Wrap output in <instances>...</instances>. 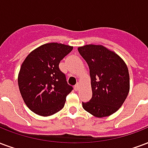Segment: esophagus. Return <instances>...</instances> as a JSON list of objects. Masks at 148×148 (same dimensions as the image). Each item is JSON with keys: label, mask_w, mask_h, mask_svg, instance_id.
I'll use <instances>...</instances> for the list:
<instances>
[{"label": "esophagus", "mask_w": 148, "mask_h": 148, "mask_svg": "<svg viewBox=\"0 0 148 148\" xmlns=\"http://www.w3.org/2000/svg\"><path fill=\"white\" fill-rule=\"evenodd\" d=\"M79 87H80L79 84L77 83V84H76V85H74V90H75V91H77V90H78V89H79Z\"/></svg>", "instance_id": "1"}]
</instances>
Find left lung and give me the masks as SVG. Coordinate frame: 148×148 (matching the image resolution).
<instances>
[{"label":"left lung","instance_id":"1","mask_svg":"<svg viewBox=\"0 0 148 148\" xmlns=\"http://www.w3.org/2000/svg\"><path fill=\"white\" fill-rule=\"evenodd\" d=\"M78 52L88 63L92 91V99L83 103L86 111L97 118L112 114L126 99L130 91V74L119 56L103 45H87Z\"/></svg>","mask_w":148,"mask_h":148}]
</instances>
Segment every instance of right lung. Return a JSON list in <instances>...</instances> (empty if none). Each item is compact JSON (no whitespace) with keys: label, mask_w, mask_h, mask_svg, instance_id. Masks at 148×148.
Listing matches in <instances>:
<instances>
[{"label":"right lung","mask_w":148,"mask_h":148,"mask_svg":"<svg viewBox=\"0 0 148 148\" xmlns=\"http://www.w3.org/2000/svg\"><path fill=\"white\" fill-rule=\"evenodd\" d=\"M72 49L63 44H45L30 52L22 64L19 91L26 105L38 115L50 116L62 110L73 90L59 68L60 61Z\"/></svg>","instance_id":"right-lung-1"}]
</instances>
